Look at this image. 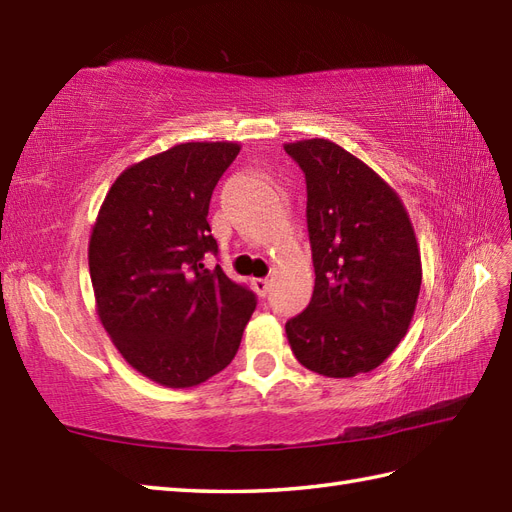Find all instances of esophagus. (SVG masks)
I'll list each match as a JSON object with an SVG mask.
<instances>
[{
  "label": "esophagus",
  "mask_w": 512,
  "mask_h": 512,
  "mask_svg": "<svg viewBox=\"0 0 512 512\" xmlns=\"http://www.w3.org/2000/svg\"><path fill=\"white\" fill-rule=\"evenodd\" d=\"M253 288H255V292H257L259 297H266V292L270 288V281L266 277H255L253 279Z\"/></svg>",
  "instance_id": "34e87169"
}]
</instances>
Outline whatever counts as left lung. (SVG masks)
Here are the masks:
<instances>
[{
	"mask_svg": "<svg viewBox=\"0 0 512 512\" xmlns=\"http://www.w3.org/2000/svg\"><path fill=\"white\" fill-rule=\"evenodd\" d=\"M308 184L314 292L286 323L297 361L328 378L372 372L396 350L416 312L420 248L400 195L332 140L284 145Z\"/></svg>",
	"mask_w": 512,
	"mask_h": 512,
	"instance_id": "1",
	"label": "left lung"
}]
</instances>
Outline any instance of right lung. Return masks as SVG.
<instances>
[{"instance_id": "1", "label": "right lung", "mask_w": 512, "mask_h": 512, "mask_svg": "<svg viewBox=\"0 0 512 512\" xmlns=\"http://www.w3.org/2000/svg\"><path fill=\"white\" fill-rule=\"evenodd\" d=\"M239 143H180L129 165L92 226L88 262L96 314L138 374L187 389L233 361L257 301L220 266L211 193Z\"/></svg>"}]
</instances>
